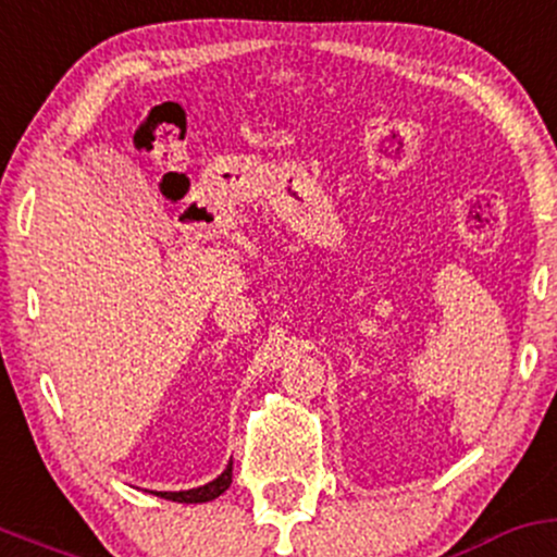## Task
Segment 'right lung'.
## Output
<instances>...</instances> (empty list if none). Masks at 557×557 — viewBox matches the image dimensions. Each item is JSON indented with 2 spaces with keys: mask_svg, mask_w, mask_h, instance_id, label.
Listing matches in <instances>:
<instances>
[{
  "mask_svg": "<svg viewBox=\"0 0 557 557\" xmlns=\"http://www.w3.org/2000/svg\"><path fill=\"white\" fill-rule=\"evenodd\" d=\"M231 478H233V462L223 472H220L214 481H209L207 486L188 488V492H157V496H161V499H172V502H185V505H196V502H212L231 486Z\"/></svg>",
  "mask_w": 557,
  "mask_h": 557,
  "instance_id": "add662e5",
  "label": "right lung"
}]
</instances>
